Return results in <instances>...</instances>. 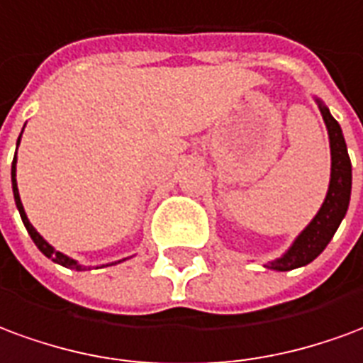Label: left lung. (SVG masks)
I'll return each mask as SVG.
<instances>
[{
  "label": "left lung",
  "instance_id": "obj_1",
  "mask_svg": "<svg viewBox=\"0 0 363 363\" xmlns=\"http://www.w3.org/2000/svg\"><path fill=\"white\" fill-rule=\"evenodd\" d=\"M326 130H328V145H330V182L328 191L318 213L313 217L307 227L303 228L299 236L291 242V246L279 256L268 262L264 268L276 272H289V269L303 268L317 258L333 240L334 233L340 227L342 218L346 217V211L350 205L352 194V162L346 148V140L342 135L338 121L334 119L328 107L318 97H315Z\"/></svg>",
  "mask_w": 363,
  "mask_h": 363
}]
</instances>
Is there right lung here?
I'll return each mask as SVG.
<instances>
[{
    "instance_id": "1",
    "label": "right lung",
    "mask_w": 363,
    "mask_h": 363,
    "mask_svg": "<svg viewBox=\"0 0 363 363\" xmlns=\"http://www.w3.org/2000/svg\"><path fill=\"white\" fill-rule=\"evenodd\" d=\"M21 135H23V130H21ZM21 135H19V138H17V146H19V143H21ZM11 186H13V197H15V205H17V209H19V215H21L23 225H25L27 233H29L30 238H33V242L37 244L38 250L43 252L46 258L52 259L54 264H60V266H64V268L76 269V272L89 269V266H84V264H79L78 259L70 258V256H66V254H62V252L56 250L52 244L46 242L45 238H43V236L37 233V228L30 225L29 217H27V213H25V207H23L21 197H19V189H17V152H15V158H13V164H11ZM123 259H119V262H123ZM119 262H111V264H105V266H115V264H119ZM105 266H101V268H105Z\"/></svg>"
}]
</instances>
